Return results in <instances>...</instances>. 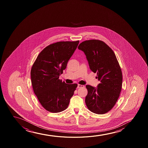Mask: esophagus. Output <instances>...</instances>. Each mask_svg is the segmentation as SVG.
<instances>
[{
  "label": "esophagus",
  "mask_w": 148,
  "mask_h": 148,
  "mask_svg": "<svg viewBox=\"0 0 148 148\" xmlns=\"http://www.w3.org/2000/svg\"><path fill=\"white\" fill-rule=\"evenodd\" d=\"M85 86H84L83 85H81V84H78V86H77V88H83V87H84Z\"/></svg>",
  "instance_id": "34e87169"
}]
</instances>
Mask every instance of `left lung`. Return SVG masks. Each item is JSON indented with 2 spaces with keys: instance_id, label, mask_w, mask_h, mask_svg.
<instances>
[{
  "instance_id": "left-lung-1",
  "label": "left lung",
  "mask_w": 148,
  "mask_h": 148,
  "mask_svg": "<svg viewBox=\"0 0 148 148\" xmlns=\"http://www.w3.org/2000/svg\"><path fill=\"white\" fill-rule=\"evenodd\" d=\"M78 49L86 56L89 68L100 81L97 87L86 85L87 108L94 113L103 114L113 108L121 91L122 73L113 51L103 41L96 39L81 42Z\"/></svg>"
}]
</instances>
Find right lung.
<instances>
[{
  "label": "right lung",
  "instance_id": "add662e5",
  "mask_svg": "<svg viewBox=\"0 0 148 148\" xmlns=\"http://www.w3.org/2000/svg\"><path fill=\"white\" fill-rule=\"evenodd\" d=\"M79 41H60L45 47L31 70L33 89L45 109L51 113L64 111L69 105L77 84L59 79Z\"/></svg>",
  "mask_w": 148,
  "mask_h": 148
}]
</instances>
